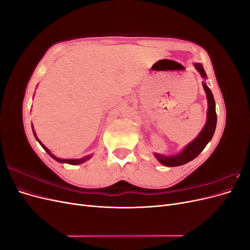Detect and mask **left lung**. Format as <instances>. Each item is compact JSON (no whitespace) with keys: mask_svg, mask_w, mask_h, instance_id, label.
I'll return each mask as SVG.
<instances>
[{"mask_svg":"<svg viewBox=\"0 0 250 250\" xmlns=\"http://www.w3.org/2000/svg\"><path fill=\"white\" fill-rule=\"evenodd\" d=\"M196 70H197L203 78H207L206 71H204L203 66L201 63H195L194 64ZM203 88L206 90L207 98H208V118L207 123L202 128V130L198 134V137L194 141H192L188 145L186 146V148L181 151V152L175 154V155H169L166 156L163 154L154 153V156L157 158V161L164 166L167 167H177V166L185 165L188 162L193 161L195 157H197L201 151L206 148V146L208 144V142L213 138L215 133L216 125H217V113H216V104L214 100V96L211 94L210 89L207 85L206 82L202 83Z\"/></svg>","mask_w":250,"mask_h":250,"instance_id":"obj_1","label":"left lung"}]
</instances>
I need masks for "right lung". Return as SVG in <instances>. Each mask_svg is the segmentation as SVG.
<instances>
[{"label":"right lung","mask_w":250,"mask_h":250,"mask_svg":"<svg viewBox=\"0 0 250 250\" xmlns=\"http://www.w3.org/2000/svg\"><path fill=\"white\" fill-rule=\"evenodd\" d=\"M33 133H34V137H35V139L39 141V143L41 144L42 145V147L46 150V152L52 157V158H54L55 161H57V162H59V163H65V164H70V165H79V164H82V163H84V162H86L87 160H89L90 157H92V155L93 154H89V155H86V156H84V157H82V158H78V160H62V158H58V157H56L54 154H52L51 152H50V150L43 145V144L37 139V137H36V134H35V131H34V129H33Z\"/></svg>","instance_id":"right-lung-1"}]
</instances>
